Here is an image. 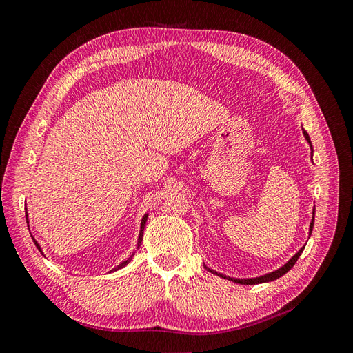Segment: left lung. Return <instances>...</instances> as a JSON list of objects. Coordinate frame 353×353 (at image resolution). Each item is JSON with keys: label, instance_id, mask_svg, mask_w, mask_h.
I'll use <instances>...</instances> for the list:
<instances>
[{"label": "left lung", "instance_id": "left-lung-1", "mask_svg": "<svg viewBox=\"0 0 353 353\" xmlns=\"http://www.w3.org/2000/svg\"><path fill=\"white\" fill-rule=\"evenodd\" d=\"M303 135H305V138H306V141L309 143V145H311V148H312V144H311V138H309V135H307V132L303 130ZM314 218H315V212H314V216H312V222H311V227H309V236H311V232H312V228H314ZM303 249L305 248H302L301 250H299L293 258L288 261L285 265H283L281 268H279L276 271H274V272H270V274H265V275H262V276H256V279H231V276H227V275H222V274H219V272H216V271H213V270H210V268H208V266H205V268L209 271V272H212V274H215V275H218V276H222V279H227V280H230V281H234V283H237V284H261V283H268V281H274V280H276V279H280V276H283L285 272H288L290 271L292 268H293V265L297 262V259H299V256L302 254V252H303Z\"/></svg>", "mask_w": 353, "mask_h": 353}]
</instances>
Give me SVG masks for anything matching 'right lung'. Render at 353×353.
<instances>
[{
	"instance_id": "1",
	"label": "right lung",
	"mask_w": 353,
	"mask_h": 353,
	"mask_svg": "<svg viewBox=\"0 0 353 353\" xmlns=\"http://www.w3.org/2000/svg\"><path fill=\"white\" fill-rule=\"evenodd\" d=\"M147 218H148V213H145V215L143 216V219H141V228H140V237H138V244H137V248H140V244H141V240H143V234H144V227H145V222H147ZM26 219H28V215H26ZM32 240H34V243H35V245H37V248H38V250L39 252H42L41 250V245L37 243V240L34 239V237H32ZM42 254H44V253H42ZM131 259H132V256H131V258H128L126 261H123L122 263H119V265H117L116 266V268L114 270H112V271H117V270H121V268H123V266L125 265H128V263H130L131 262ZM110 271V272H112Z\"/></svg>"
}]
</instances>
